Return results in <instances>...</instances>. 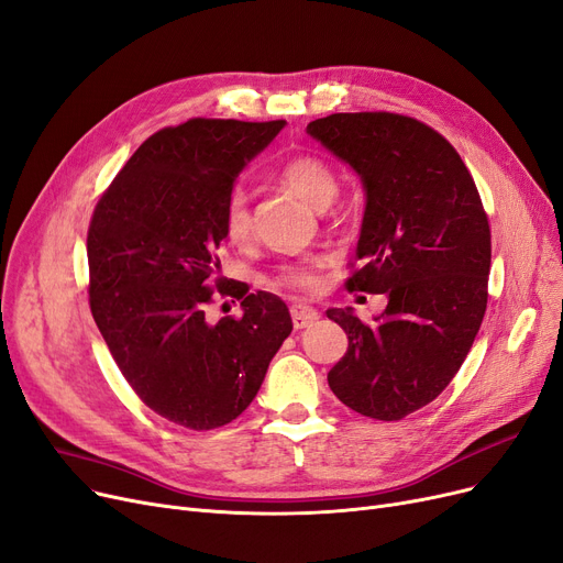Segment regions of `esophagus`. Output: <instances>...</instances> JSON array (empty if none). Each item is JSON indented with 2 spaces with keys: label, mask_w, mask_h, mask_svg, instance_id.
<instances>
[{
  "label": "esophagus",
  "mask_w": 563,
  "mask_h": 563,
  "mask_svg": "<svg viewBox=\"0 0 563 563\" xmlns=\"http://www.w3.org/2000/svg\"><path fill=\"white\" fill-rule=\"evenodd\" d=\"M290 319H294L296 330H302V328H309L319 321V311L307 307V305H294L290 307Z\"/></svg>",
  "instance_id": "34e87169"
}]
</instances>
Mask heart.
Here are the masks:
<instances>
[{
    "label": "heart",
    "instance_id": "b5f03b06",
    "mask_svg": "<svg viewBox=\"0 0 563 563\" xmlns=\"http://www.w3.org/2000/svg\"><path fill=\"white\" fill-rule=\"evenodd\" d=\"M279 177L286 183V187L294 189L298 196H302L307 203L313 208H328L332 198L340 191V177H336L334 168L321 159L317 154H298L282 166ZM223 235L235 246H244L252 242L254 235V219H252V206L250 194L244 189H233L227 198L221 217ZM330 265L328 254H311L294 263H284L277 273L269 279L275 288L290 290V294L300 296H313L323 288V273Z\"/></svg>",
    "mask_w": 563,
    "mask_h": 563
}]
</instances>
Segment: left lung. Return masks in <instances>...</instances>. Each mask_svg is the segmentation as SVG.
Returning <instances> with one entry per match:
<instances>
[{"instance_id":"8db88e82","label":"left lung","mask_w":563,"mask_h":563,"mask_svg":"<svg viewBox=\"0 0 563 563\" xmlns=\"http://www.w3.org/2000/svg\"><path fill=\"white\" fill-rule=\"evenodd\" d=\"M307 131L367 189L363 263L346 288L388 296L376 323L328 311L349 336L328 384L360 416L401 420L443 393L474 346L487 309V212L457 150L416 118L334 112Z\"/></svg>"}]
</instances>
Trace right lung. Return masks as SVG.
<instances>
[{
    "label": "right lung",
    "instance_id": "obj_1",
    "mask_svg": "<svg viewBox=\"0 0 563 563\" xmlns=\"http://www.w3.org/2000/svg\"><path fill=\"white\" fill-rule=\"evenodd\" d=\"M284 124L164 126L133 152L89 221V309L108 351L145 407L187 430H217L250 407L294 330L277 296L211 279L235 177ZM214 292L242 299L243 317L208 324Z\"/></svg>",
    "mask_w": 563,
    "mask_h": 563
}]
</instances>
